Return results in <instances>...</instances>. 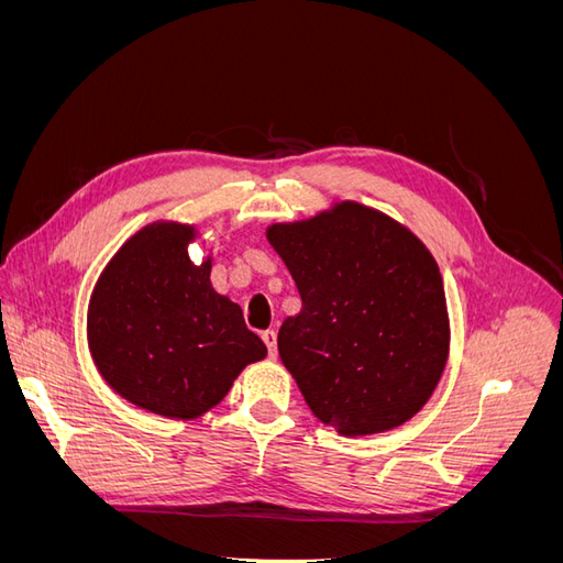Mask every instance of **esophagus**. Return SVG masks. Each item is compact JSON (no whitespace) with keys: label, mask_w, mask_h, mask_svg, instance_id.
Listing matches in <instances>:
<instances>
[{"label":"esophagus","mask_w":563,"mask_h":563,"mask_svg":"<svg viewBox=\"0 0 563 563\" xmlns=\"http://www.w3.org/2000/svg\"><path fill=\"white\" fill-rule=\"evenodd\" d=\"M261 338H263V343L267 345L269 356H275V354H277V333L272 331V329H267V331L261 333Z\"/></svg>","instance_id":"34e87169"}]
</instances>
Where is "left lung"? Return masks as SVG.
Returning <instances> with one entry per match:
<instances>
[{"instance_id":"8db88e82","label":"left lung","mask_w":563,"mask_h":563,"mask_svg":"<svg viewBox=\"0 0 563 563\" xmlns=\"http://www.w3.org/2000/svg\"><path fill=\"white\" fill-rule=\"evenodd\" d=\"M265 234L302 300L277 345L310 411L343 437L411 420L432 397L451 343L444 282L428 246L356 201Z\"/></svg>"}]
</instances>
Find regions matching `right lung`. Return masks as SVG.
Listing matches in <instances>:
<instances>
[{
    "mask_svg": "<svg viewBox=\"0 0 563 563\" xmlns=\"http://www.w3.org/2000/svg\"><path fill=\"white\" fill-rule=\"evenodd\" d=\"M197 228L157 220L122 244L100 272L87 314L93 364L119 397L172 420L223 401L240 373L265 360L242 308L211 286L187 246Z\"/></svg>",
    "mask_w": 563,
    "mask_h": 563,
    "instance_id": "1",
    "label": "right lung"
}]
</instances>
